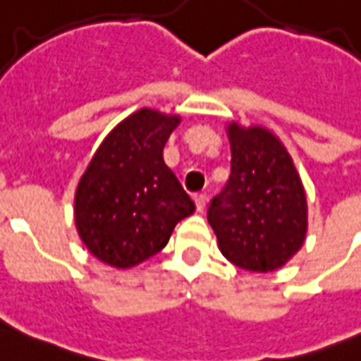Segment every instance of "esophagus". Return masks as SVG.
I'll list each match as a JSON object with an SVG mask.
<instances>
[{
	"instance_id": "esophagus-1",
	"label": "esophagus",
	"mask_w": 361,
	"mask_h": 361,
	"mask_svg": "<svg viewBox=\"0 0 361 361\" xmlns=\"http://www.w3.org/2000/svg\"><path fill=\"white\" fill-rule=\"evenodd\" d=\"M195 204H197V212H204V209H206V204H208V197H206V195H197V197H195Z\"/></svg>"
}]
</instances>
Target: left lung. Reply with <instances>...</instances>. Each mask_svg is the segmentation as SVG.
<instances>
[{
    "mask_svg": "<svg viewBox=\"0 0 361 361\" xmlns=\"http://www.w3.org/2000/svg\"><path fill=\"white\" fill-rule=\"evenodd\" d=\"M231 178L212 200L208 221L221 252L238 268L274 271L303 245L307 200L292 157L264 127L228 125Z\"/></svg>",
    "mask_w": 361,
    "mask_h": 361,
    "instance_id": "8db88e82",
    "label": "left lung"
}]
</instances>
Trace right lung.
Segmentation results:
<instances>
[{
  "label": "right lung",
  "instance_id": "right-lung-1",
  "mask_svg": "<svg viewBox=\"0 0 361 361\" xmlns=\"http://www.w3.org/2000/svg\"><path fill=\"white\" fill-rule=\"evenodd\" d=\"M180 116L142 109L110 130L80 178L75 223L93 257L133 268L157 255L195 202L166 166L163 147Z\"/></svg>",
  "mask_w": 361,
  "mask_h": 361
}]
</instances>
